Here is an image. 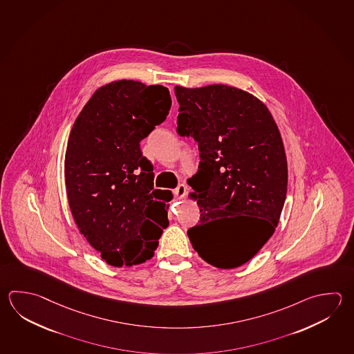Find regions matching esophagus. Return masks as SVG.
I'll list each match as a JSON object with an SVG mask.
<instances>
[{"instance_id": "34e87169", "label": "esophagus", "mask_w": 354, "mask_h": 354, "mask_svg": "<svg viewBox=\"0 0 354 354\" xmlns=\"http://www.w3.org/2000/svg\"><path fill=\"white\" fill-rule=\"evenodd\" d=\"M185 192H187V187L184 184H180V185H178L176 189H174V195L176 196V199H183L184 195H185Z\"/></svg>"}]
</instances>
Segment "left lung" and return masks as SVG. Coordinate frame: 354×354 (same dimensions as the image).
<instances>
[{"instance_id": "8db88e82", "label": "left lung", "mask_w": 354, "mask_h": 354, "mask_svg": "<svg viewBox=\"0 0 354 354\" xmlns=\"http://www.w3.org/2000/svg\"><path fill=\"white\" fill-rule=\"evenodd\" d=\"M175 95L176 131L193 138L201 151L199 170L187 180L201 221L187 236L209 264L241 267L273 235L287 196L279 130L268 107L241 88L175 86Z\"/></svg>"}]
</instances>
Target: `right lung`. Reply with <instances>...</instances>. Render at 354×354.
I'll list each match as a JSON object with an SVG mask.
<instances>
[{
    "label": "right lung",
    "instance_id": "obj_1",
    "mask_svg": "<svg viewBox=\"0 0 354 354\" xmlns=\"http://www.w3.org/2000/svg\"><path fill=\"white\" fill-rule=\"evenodd\" d=\"M167 87L113 81L93 93L67 141V199L80 233L113 267L151 259L169 225L140 141L167 119Z\"/></svg>",
    "mask_w": 354,
    "mask_h": 354
}]
</instances>
